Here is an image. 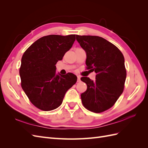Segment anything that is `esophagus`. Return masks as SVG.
<instances>
[{"mask_svg":"<svg viewBox=\"0 0 148 148\" xmlns=\"http://www.w3.org/2000/svg\"><path fill=\"white\" fill-rule=\"evenodd\" d=\"M77 78H78V82H80V78H81V76L78 75L77 76Z\"/></svg>","mask_w":148,"mask_h":148,"instance_id":"34e87169","label":"esophagus"}]
</instances>
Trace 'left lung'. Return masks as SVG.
Listing matches in <instances>:
<instances>
[{
  "label": "left lung",
  "mask_w": 148,
  "mask_h": 148,
  "mask_svg": "<svg viewBox=\"0 0 148 148\" xmlns=\"http://www.w3.org/2000/svg\"><path fill=\"white\" fill-rule=\"evenodd\" d=\"M86 53L87 70L95 71L96 80L82 77L87 89L81 95L84 107L101 113L112 107L122 95L127 71L122 53L113 44L96 36H76Z\"/></svg>",
  "instance_id": "1"
}]
</instances>
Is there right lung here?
I'll list each match as a JSON object with an SVG mask.
<instances>
[{"instance_id": "right-lung-1", "label": "right lung", "mask_w": 148, "mask_h": 148, "mask_svg": "<svg viewBox=\"0 0 148 148\" xmlns=\"http://www.w3.org/2000/svg\"><path fill=\"white\" fill-rule=\"evenodd\" d=\"M75 34H51L36 41L26 49L20 68L21 86L32 104L40 110L59 107L66 92L77 81L71 73L56 75V64L72 47Z\"/></svg>"}]
</instances>
